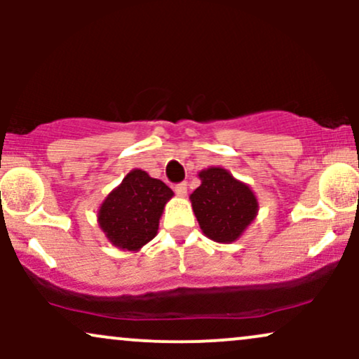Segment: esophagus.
Masks as SVG:
<instances>
[{
    "instance_id": "esophagus-1",
    "label": "esophagus",
    "mask_w": 359,
    "mask_h": 359,
    "mask_svg": "<svg viewBox=\"0 0 359 359\" xmlns=\"http://www.w3.org/2000/svg\"><path fill=\"white\" fill-rule=\"evenodd\" d=\"M174 191H175V194H179V196H185V194H187V184L185 182L175 184Z\"/></svg>"
}]
</instances>
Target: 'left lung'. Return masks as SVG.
I'll return each mask as SVG.
<instances>
[{
    "label": "left lung",
    "instance_id": "8db88e82",
    "mask_svg": "<svg viewBox=\"0 0 359 359\" xmlns=\"http://www.w3.org/2000/svg\"><path fill=\"white\" fill-rule=\"evenodd\" d=\"M199 177L203 182L191 194V201L201 229L217 243L234 241L257 216V197L221 167L203 170Z\"/></svg>",
    "mask_w": 359,
    "mask_h": 359
}]
</instances>
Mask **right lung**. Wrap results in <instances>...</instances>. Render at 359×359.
Here are the masks:
<instances>
[{
  "label": "right lung",
  "instance_id": "add662e5",
  "mask_svg": "<svg viewBox=\"0 0 359 359\" xmlns=\"http://www.w3.org/2000/svg\"><path fill=\"white\" fill-rule=\"evenodd\" d=\"M172 189L147 172L131 170L102 203L97 219L114 246L137 251L154 240Z\"/></svg>",
  "mask_w": 359,
  "mask_h": 359
}]
</instances>
